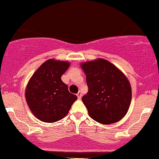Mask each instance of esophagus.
Instances as JSON below:
<instances>
[{
	"label": "esophagus",
	"instance_id": "34e87169",
	"mask_svg": "<svg viewBox=\"0 0 159 159\" xmlns=\"http://www.w3.org/2000/svg\"><path fill=\"white\" fill-rule=\"evenodd\" d=\"M77 96H78V99H81V96H82V94H81V91H79V92L77 93Z\"/></svg>",
	"mask_w": 159,
	"mask_h": 159
}]
</instances>
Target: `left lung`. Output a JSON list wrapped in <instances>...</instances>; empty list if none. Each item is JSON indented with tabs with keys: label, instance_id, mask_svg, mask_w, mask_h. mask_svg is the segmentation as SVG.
Wrapping results in <instances>:
<instances>
[{
	"label": "left lung",
	"instance_id": "obj_1",
	"mask_svg": "<svg viewBox=\"0 0 159 159\" xmlns=\"http://www.w3.org/2000/svg\"><path fill=\"white\" fill-rule=\"evenodd\" d=\"M81 66L88 87L82 101L90 117L105 125L123 119L132 100V88L125 75L102 58L82 63Z\"/></svg>",
	"mask_w": 159,
	"mask_h": 159
}]
</instances>
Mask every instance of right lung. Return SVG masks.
I'll list each match as a JSON object with an SVG mask.
<instances>
[{
	"mask_svg": "<svg viewBox=\"0 0 159 159\" xmlns=\"http://www.w3.org/2000/svg\"><path fill=\"white\" fill-rule=\"evenodd\" d=\"M70 63L49 59L43 63L29 80L25 98L34 116L45 123H54L63 119L77 100L69 92L61 76Z\"/></svg>",
	"mask_w": 159,
	"mask_h": 159,
	"instance_id": "obj_1",
	"label": "right lung"
}]
</instances>
